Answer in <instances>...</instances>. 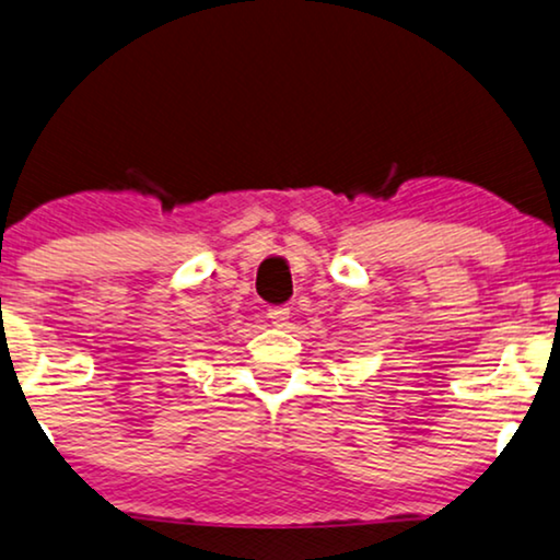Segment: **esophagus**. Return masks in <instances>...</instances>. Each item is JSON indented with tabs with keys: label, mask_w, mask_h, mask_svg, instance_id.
<instances>
[{
	"label": "esophagus",
	"mask_w": 560,
	"mask_h": 560,
	"mask_svg": "<svg viewBox=\"0 0 560 560\" xmlns=\"http://www.w3.org/2000/svg\"><path fill=\"white\" fill-rule=\"evenodd\" d=\"M289 315H292V310H289V307H271V310H268V317H271V323L276 327H287Z\"/></svg>",
	"instance_id": "esophagus-1"
}]
</instances>
